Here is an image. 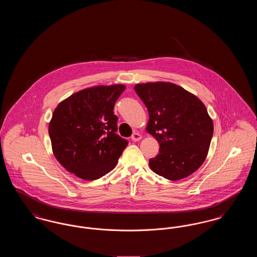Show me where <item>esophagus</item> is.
Listing matches in <instances>:
<instances>
[{
	"label": "esophagus",
	"instance_id": "obj_1",
	"mask_svg": "<svg viewBox=\"0 0 257 257\" xmlns=\"http://www.w3.org/2000/svg\"><path fill=\"white\" fill-rule=\"evenodd\" d=\"M142 135L139 134V133H134V134L132 135V137H131V139H132V141H134V142H138V141H141L142 140Z\"/></svg>",
	"mask_w": 257,
	"mask_h": 257
}]
</instances>
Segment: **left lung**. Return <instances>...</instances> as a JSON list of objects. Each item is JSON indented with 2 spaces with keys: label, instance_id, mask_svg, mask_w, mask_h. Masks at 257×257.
<instances>
[{
  "label": "left lung",
  "instance_id": "1",
  "mask_svg": "<svg viewBox=\"0 0 257 257\" xmlns=\"http://www.w3.org/2000/svg\"><path fill=\"white\" fill-rule=\"evenodd\" d=\"M135 90L149 113L146 130L160 145L159 154L149 160L150 169L171 181L195 172L207 157L214 132L205 105L170 82L138 84Z\"/></svg>",
  "mask_w": 257,
  "mask_h": 257
}]
</instances>
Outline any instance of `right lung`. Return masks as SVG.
<instances>
[{"label": "right lung", "instance_id": "obj_1", "mask_svg": "<svg viewBox=\"0 0 257 257\" xmlns=\"http://www.w3.org/2000/svg\"><path fill=\"white\" fill-rule=\"evenodd\" d=\"M126 86H90L65 98L49 123L53 154L66 171L96 180L114 169L128 143L118 135L115 101Z\"/></svg>", "mask_w": 257, "mask_h": 257}]
</instances>
